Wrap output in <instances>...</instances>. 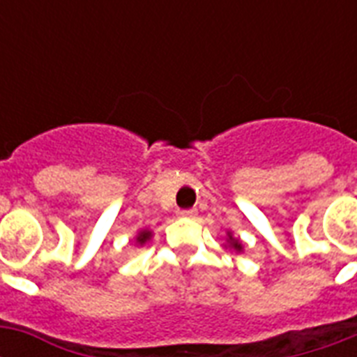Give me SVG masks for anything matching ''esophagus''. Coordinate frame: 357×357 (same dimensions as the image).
I'll use <instances>...</instances> for the list:
<instances>
[{
    "instance_id": "esophagus-1",
    "label": "esophagus",
    "mask_w": 357,
    "mask_h": 357,
    "mask_svg": "<svg viewBox=\"0 0 357 357\" xmlns=\"http://www.w3.org/2000/svg\"><path fill=\"white\" fill-rule=\"evenodd\" d=\"M178 215L181 218H192L196 217V209H181V211H178Z\"/></svg>"
}]
</instances>
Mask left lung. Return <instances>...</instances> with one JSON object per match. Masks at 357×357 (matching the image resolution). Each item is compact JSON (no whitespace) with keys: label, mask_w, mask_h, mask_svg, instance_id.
<instances>
[{"label":"left lung","mask_w":357,"mask_h":357,"mask_svg":"<svg viewBox=\"0 0 357 357\" xmlns=\"http://www.w3.org/2000/svg\"><path fill=\"white\" fill-rule=\"evenodd\" d=\"M229 241H234V243H231V246H234L235 250H241V248H243V246H241V244H238L237 241H235V238H231V237H229Z\"/></svg>","instance_id":"1"}]
</instances>
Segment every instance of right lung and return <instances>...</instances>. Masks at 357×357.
<instances>
[{"label": "right lung", "instance_id": "add662e5", "mask_svg": "<svg viewBox=\"0 0 357 357\" xmlns=\"http://www.w3.org/2000/svg\"><path fill=\"white\" fill-rule=\"evenodd\" d=\"M148 238H150V231H142V234L139 235V237H137V243H146V241H148Z\"/></svg>", "mask_w": 357, "mask_h": 357}]
</instances>
